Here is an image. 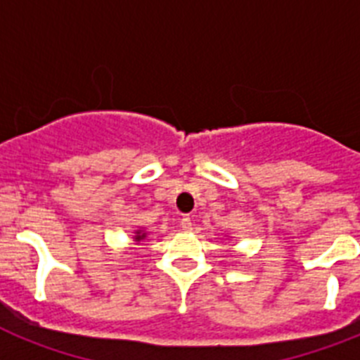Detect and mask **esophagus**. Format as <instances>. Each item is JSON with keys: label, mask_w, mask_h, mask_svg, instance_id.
<instances>
[{"label": "esophagus", "mask_w": 360, "mask_h": 360, "mask_svg": "<svg viewBox=\"0 0 360 360\" xmlns=\"http://www.w3.org/2000/svg\"><path fill=\"white\" fill-rule=\"evenodd\" d=\"M180 227H182V231H191L193 229V221H191L189 216H184L182 219H180Z\"/></svg>", "instance_id": "1"}]
</instances>
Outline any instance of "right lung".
Here are the masks:
<instances>
[{
    "mask_svg": "<svg viewBox=\"0 0 360 360\" xmlns=\"http://www.w3.org/2000/svg\"><path fill=\"white\" fill-rule=\"evenodd\" d=\"M135 236H133V241H135V245L142 243V241H146V238H148V231H146L144 227L142 229H136L135 232H133Z\"/></svg>",
    "mask_w": 360,
    "mask_h": 360,
    "instance_id": "obj_1",
    "label": "right lung"
}]
</instances>
